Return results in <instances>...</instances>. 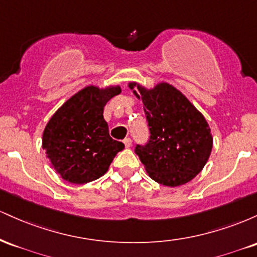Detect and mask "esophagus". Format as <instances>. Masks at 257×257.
Segmentation results:
<instances>
[{
	"label": "esophagus",
	"mask_w": 257,
	"mask_h": 257,
	"mask_svg": "<svg viewBox=\"0 0 257 257\" xmlns=\"http://www.w3.org/2000/svg\"><path fill=\"white\" fill-rule=\"evenodd\" d=\"M123 143H124L125 147H131L132 146V139L131 138H125L124 140H123Z\"/></svg>",
	"instance_id": "34e87169"
}]
</instances>
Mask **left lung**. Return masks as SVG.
<instances>
[{"label": "left lung", "instance_id": "left-lung-1", "mask_svg": "<svg viewBox=\"0 0 257 257\" xmlns=\"http://www.w3.org/2000/svg\"><path fill=\"white\" fill-rule=\"evenodd\" d=\"M144 102L150 131L145 145L135 153L151 179L164 186L184 185L200 173L213 149L210 128L203 114L181 91L168 83L147 90L137 83L129 88Z\"/></svg>", "mask_w": 257, "mask_h": 257}]
</instances>
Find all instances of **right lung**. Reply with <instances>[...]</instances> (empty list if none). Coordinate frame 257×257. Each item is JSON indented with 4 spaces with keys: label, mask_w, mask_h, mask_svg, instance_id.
I'll return each instance as SVG.
<instances>
[{
    "label": "right lung",
    "mask_w": 257,
    "mask_h": 257,
    "mask_svg": "<svg viewBox=\"0 0 257 257\" xmlns=\"http://www.w3.org/2000/svg\"><path fill=\"white\" fill-rule=\"evenodd\" d=\"M120 93L119 87L89 85L71 96L47 123L42 147L61 178L87 184L107 172L114 156L124 149L108 134L104 106Z\"/></svg>",
    "instance_id": "right-lung-1"
}]
</instances>
